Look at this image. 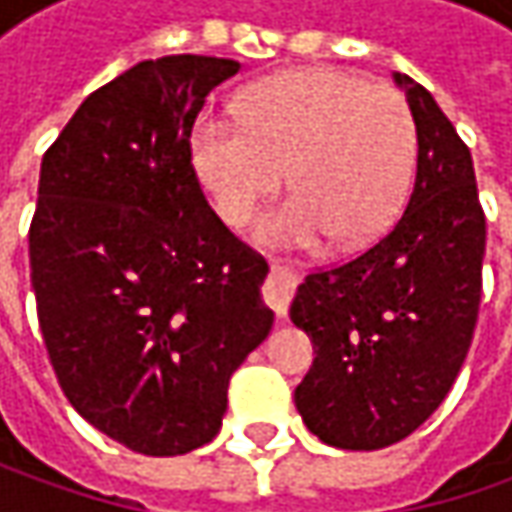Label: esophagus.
<instances>
[{
    "instance_id": "1",
    "label": "esophagus",
    "mask_w": 512,
    "mask_h": 512,
    "mask_svg": "<svg viewBox=\"0 0 512 512\" xmlns=\"http://www.w3.org/2000/svg\"><path fill=\"white\" fill-rule=\"evenodd\" d=\"M293 290H296V276L282 270V267H270V276H267L265 282V302L276 310V316H285L287 313L290 299H293Z\"/></svg>"
}]
</instances>
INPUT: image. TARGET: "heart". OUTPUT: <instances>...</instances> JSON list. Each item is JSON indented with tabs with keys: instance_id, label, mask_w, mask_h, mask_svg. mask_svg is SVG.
Wrapping results in <instances>:
<instances>
[{
	"instance_id": "obj_1",
	"label": "heart",
	"mask_w": 512,
	"mask_h": 512,
	"mask_svg": "<svg viewBox=\"0 0 512 512\" xmlns=\"http://www.w3.org/2000/svg\"><path fill=\"white\" fill-rule=\"evenodd\" d=\"M413 165L407 102L336 68L276 73L239 96V122L202 116L190 130L193 176L227 227H245L285 173L293 196L256 227L276 250L373 245L399 219Z\"/></svg>"
}]
</instances>
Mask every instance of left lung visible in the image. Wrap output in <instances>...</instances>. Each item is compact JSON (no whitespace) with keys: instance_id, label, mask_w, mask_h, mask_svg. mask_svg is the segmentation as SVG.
<instances>
[{"instance_id":"left-lung-1","label":"left lung","mask_w":512,"mask_h":512,"mask_svg":"<svg viewBox=\"0 0 512 512\" xmlns=\"http://www.w3.org/2000/svg\"><path fill=\"white\" fill-rule=\"evenodd\" d=\"M416 122V182L402 219L362 256L310 273L290 322L313 342L296 410L342 450L402 442L462 370L482 299L484 213L470 150L427 90L393 73Z\"/></svg>"}]
</instances>
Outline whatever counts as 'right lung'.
Segmentation results:
<instances>
[{
    "label": "right lung",
    "mask_w": 512,
    "mask_h": 512,
    "mask_svg": "<svg viewBox=\"0 0 512 512\" xmlns=\"http://www.w3.org/2000/svg\"><path fill=\"white\" fill-rule=\"evenodd\" d=\"M239 68L139 62L90 93L42 159L28 236L42 339L73 410L133 453L210 442L233 370L273 327L265 259L190 168L207 93Z\"/></svg>",
    "instance_id": "1"
}]
</instances>
